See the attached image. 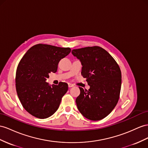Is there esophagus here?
<instances>
[{
	"instance_id": "obj_1",
	"label": "esophagus",
	"mask_w": 148,
	"mask_h": 148,
	"mask_svg": "<svg viewBox=\"0 0 148 148\" xmlns=\"http://www.w3.org/2000/svg\"><path fill=\"white\" fill-rule=\"evenodd\" d=\"M68 86H69V88H72V87L74 86V85L71 84V83H69V84H68Z\"/></svg>"
}]
</instances>
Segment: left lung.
<instances>
[{
	"mask_svg": "<svg viewBox=\"0 0 148 148\" xmlns=\"http://www.w3.org/2000/svg\"><path fill=\"white\" fill-rule=\"evenodd\" d=\"M72 54L80 60L81 74L90 86L79 87L81 93L75 102L78 110L87 119H103L118 102L121 87V72L116 60L99 46L73 49Z\"/></svg>",
	"mask_w": 148,
	"mask_h": 148,
	"instance_id": "obj_1",
	"label": "left lung"
}]
</instances>
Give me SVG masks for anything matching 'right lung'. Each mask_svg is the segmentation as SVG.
Returning <instances> with one entry per match:
<instances>
[{"instance_id":"add662e5","label":"right lung","mask_w":148,"mask_h":148,"mask_svg":"<svg viewBox=\"0 0 148 148\" xmlns=\"http://www.w3.org/2000/svg\"><path fill=\"white\" fill-rule=\"evenodd\" d=\"M71 51L69 47L39 44L30 48L20 60L16 75L17 93L22 106L33 116L47 118L58 109L68 85L60 82L51 86L45 81Z\"/></svg>"}]
</instances>
